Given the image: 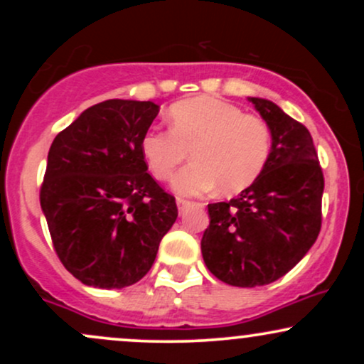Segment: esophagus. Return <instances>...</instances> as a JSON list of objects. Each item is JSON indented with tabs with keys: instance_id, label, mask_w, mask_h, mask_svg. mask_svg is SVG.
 <instances>
[{
	"instance_id": "obj_1",
	"label": "esophagus",
	"mask_w": 364,
	"mask_h": 364,
	"mask_svg": "<svg viewBox=\"0 0 364 364\" xmlns=\"http://www.w3.org/2000/svg\"><path fill=\"white\" fill-rule=\"evenodd\" d=\"M176 203H178L179 212H183L188 205H190V200H185V198H176Z\"/></svg>"
}]
</instances>
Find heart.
<instances>
[{"label": "heart", "instance_id": "1", "mask_svg": "<svg viewBox=\"0 0 364 364\" xmlns=\"http://www.w3.org/2000/svg\"><path fill=\"white\" fill-rule=\"evenodd\" d=\"M168 118L169 129L145 132L140 150L150 173L162 181L191 150L195 161L174 178L179 193H203L217 185L224 193H236L252 185L269 162V124L235 104L200 95L173 104Z\"/></svg>", "mask_w": 364, "mask_h": 364}]
</instances>
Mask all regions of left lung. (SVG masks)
Masks as SVG:
<instances>
[{
	"label": "left lung",
	"instance_id": "8db88e82",
	"mask_svg": "<svg viewBox=\"0 0 364 364\" xmlns=\"http://www.w3.org/2000/svg\"><path fill=\"white\" fill-rule=\"evenodd\" d=\"M250 101L272 133L269 162L236 198L208 203L202 237L207 269L236 287L277 281L308 253L321 228L325 186L308 128L267 99Z\"/></svg>",
	"mask_w": 364,
	"mask_h": 364
}]
</instances>
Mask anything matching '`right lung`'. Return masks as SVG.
<instances>
[{"mask_svg": "<svg viewBox=\"0 0 364 364\" xmlns=\"http://www.w3.org/2000/svg\"><path fill=\"white\" fill-rule=\"evenodd\" d=\"M157 112L150 101L99 102L49 149L41 207L58 258L87 286L139 282L176 220V198L147 173L140 150Z\"/></svg>", "mask_w": 364, "mask_h": 364, "instance_id": "add662e5", "label": "right lung"}]
</instances>
